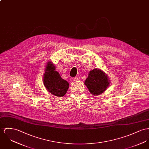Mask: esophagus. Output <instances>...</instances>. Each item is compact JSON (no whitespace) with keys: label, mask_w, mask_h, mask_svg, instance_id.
I'll list each match as a JSON object with an SVG mask.
<instances>
[{"label":"esophagus","mask_w":149,"mask_h":149,"mask_svg":"<svg viewBox=\"0 0 149 149\" xmlns=\"http://www.w3.org/2000/svg\"><path fill=\"white\" fill-rule=\"evenodd\" d=\"M78 79H79L78 77H75L73 78L72 80H74V81H76V80H78Z\"/></svg>","instance_id":"obj_1"}]
</instances>
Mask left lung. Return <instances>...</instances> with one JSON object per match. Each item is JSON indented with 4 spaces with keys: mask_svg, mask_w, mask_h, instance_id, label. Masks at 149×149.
<instances>
[{
    "mask_svg": "<svg viewBox=\"0 0 149 149\" xmlns=\"http://www.w3.org/2000/svg\"><path fill=\"white\" fill-rule=\"evenodd\" d=\"M84 84L91 94L97 95L105 91L109 85V80L102 70L93 69L89 72Z\"/></svg>",
    "mask_w": 149,
    "mask_h": 149,
    "instance_id": "obj_1",
    "label": "left lung"
}]
</instances>
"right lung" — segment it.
<instances>
[{
  "label": "right lung",
  "mask_w": 149,
  "mask_h": 149,
  "mask_svg": "<svg viewBox=\"0 0 149 149\" xmlns=\"http://www.w3.org/2000/svg\"><path fill=\"white\" fill-rule=\"evenodd\" d=\"M55 69L56 68L52 62H49L47 64L43 81L48 91L55 96L61 97L68 91L69 83L63 79Z\"/></svg>",
  "instance_id": "obj_1"
}]
</instances>
